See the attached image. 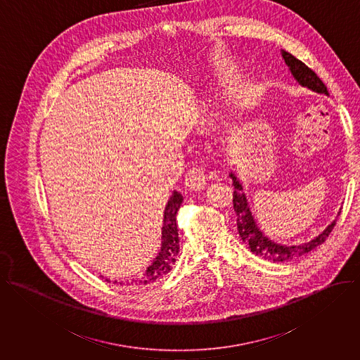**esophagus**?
Segmentation results:
<instances>
[{
    "label": "esophagus",
    "instance_id": "34e87169",
    "mask_svg": "<svg viewBox=\"0 0 360 360\" xmlns=\"http://www.w3.org/2000/svg\"><path fill=\"white\" fill-rule=\"evenodd\" d=\"M185 184L191 189H203L206 185V172L200 167H192L185 175Z\"/></svg>",
    "mask_w": 360,
    "mask_h": 360
}]
</instances>
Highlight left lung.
<instances>
[{
  "label": "left lung",
  "instance_id": "8db88e82",
  "mask_svg": "<svg viewBox=\"0 0 360 360\" xmlns=\"http://www.w3.org/2000/svg\"><path fill=\"white\" fill-rule=\"evenodd\" d=\"M281 54H283V58L289 68V72L292 73V76L300 86L307 87L309 90H311L314 93L328 96V90H327L326 84L309 67H306L302 61L295 58L288 51L281 50ZM229 178L232 179V185L235 189L232 202H233V210L238 217L236 225H238L239 236L246 243V246L250 249V252L262 259H266V260H270L274 263H281V262H289V260L297 259V257L309 253L319 245H321L326 240V238L331 233V231L335 225L337 219H334L320 235H317L316 238H313L311 240L304 242V243L290 245V246L277 243V242L271 240L270 238H267L257 226L255 217L250 212L248 199L243 193L242 184L239 182V179L236 178V175L232 171L229 172Z\"/></svg>",
  "mask_w": 360,
  "mask_h": 360
}]
</instances>
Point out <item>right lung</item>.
Masks as SVG:
<instances>
[{"mask_svg":"<svg viewBox=\"0 0 360 360\" xmlns=\"http://www.w3.org/2000/svg\"><path fill=\"white\" fill-rule=\"evenodd\" d=\"M184 202V196L174 191L172 195L168 199V203L165 205L164 210V219H162V228H161V249L153 263L147 267L139 278L132 280V285L146 287L157 283L164 276H167L176 259V255L179 253V238H178V228H176V213ZM110 281V280H105ZM117 283V281H115ZM122 284V283H120Z\"/></svg>","mask_w":360,"mask_h":360,"instance_id":"1","label":"right lung"}]
</instances>
